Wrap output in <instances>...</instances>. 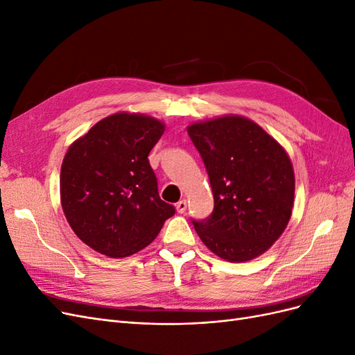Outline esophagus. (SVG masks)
Wrapping results in <instances>:
<instances>
[{
	"instance_id": "esophagus-1",
	"label": "esophagus",
	"mask_w": 355,
	"mask_h": 355,
	"mask_svg": "<svg viewBox=\"0 0 355 355\" xmlns=\"http://www.w3.org/2000/svg\"><path fill=\"white\" fill-rule=\"evenodd\" d=\"M187 207H188L187 200H180V201L176 204V209H178V211H179V213H185Z\"/></svg>"
}]
</instances>
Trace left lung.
Segmentation results:
<instances>
[{
    "instance_id": "left-lung-1",
    "label": "left lung",
    "mask_w": 355,
    "mask_h": 355,
    "mask_svg": "<svg viewBox=\"0 0 355 355\" xmlns=\"http://www.w3.org/2000/svg\"><path fill=\"white\" fill-rule=\"evenodd\" d=\"M204 161L214 198L211 216L196 222L201 241L228 262H247L280 239L292 216L295 171L286 149L241 115L187 127Z\"/></svg>"
}]
</instances>
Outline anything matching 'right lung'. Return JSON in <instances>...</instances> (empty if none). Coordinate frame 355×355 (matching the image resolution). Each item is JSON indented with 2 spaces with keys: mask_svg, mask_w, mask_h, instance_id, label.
Listing matches in <instances>:
<instances>
[{
  "mask_svg": "<svg viewBox=\"0 0 355 355\" xmlns=\"http://www.w3.org/2000/svg\"><path fill=\"white\" fill-rule=\"evenodd\" d=\"M166 130L154 116L116 112L72 142L60 168V202L93 250L127 257L151 244L175 206L158 196L148 155Z\"/></svg>",
  "mask_w": 355,
  "mask_h": 355,
  "instance_id": "1",
  "label": "right lung"
}]
</instances>
